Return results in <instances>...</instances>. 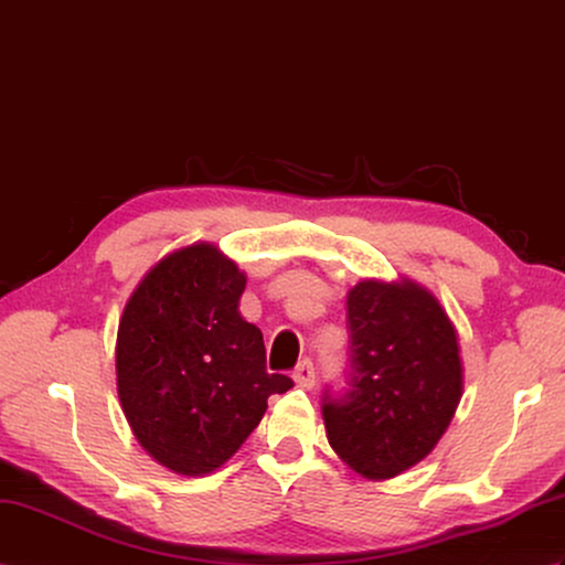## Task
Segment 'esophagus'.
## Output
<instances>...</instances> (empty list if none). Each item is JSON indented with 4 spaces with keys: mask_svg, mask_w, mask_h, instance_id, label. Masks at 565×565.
Here are the masks:
<instances>
[{
    "mask_svg": "<svg viewBox=\"0 0 565 565\" xmlns=\"http://www.w3.org/2000/svg\"><path fill=\"white\" fill-rule=\"evenodd\" d=\"M294 380H296V383H298L300 387H306V390L315 387V365H312V361H310V359L300 361V363L296 365Z\"/></svg>",
    "mask_w": 565,
    "mask_h": 565,
    "instance_id": "obj_1",
    "label": "esophagus"
}]
</instances>
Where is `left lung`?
Listing matches in <instances>:
<instances>
[{
	"label": "left lung",
	"instance_id": "obj_1",
	"mask_svg": "<svg viewBox=\"0 0 565 565\" xmlns=\"http://www.w3.org/2000/svg\"><path fill=\"white\" fill-rule=\"evenodd\" d=\"M347 390L322 392L327 438L369 479L422 462L462 397L455 327L414 281H361L347 298Z\"/></svg>",
	"mask_w": 565,
	"mask_h": 565
}]
</instances>
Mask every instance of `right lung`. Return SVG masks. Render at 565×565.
I'll return each instance as SVG.
<instances>
[{
  "label": "right lung",
  "mask_w": 565,
  "mask_h": 565,
  "mask_svg": "<svg viewBox=\"0 0 565 565\" xmlns=\"http://www.w3.org/2000/svg\"><path fill=\"white\" fill-rule=\"evenodd\" d=\"M245 274L214 245L163 257L127 300L117 330V392L156 462L200 477L241 448L271 395L294 387L267 373L259 327L241 318Z\"/></svg>",
  "instance_id": "obj_1"
}]
</instances>
